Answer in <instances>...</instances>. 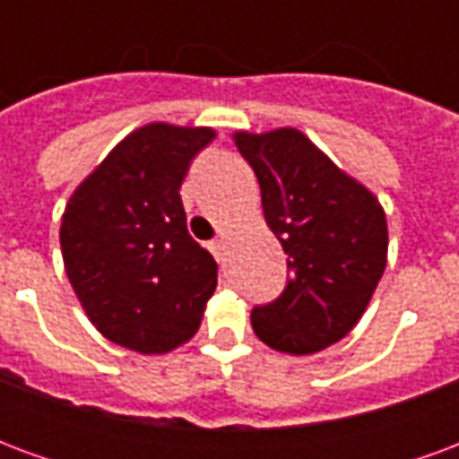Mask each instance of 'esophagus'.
<instances>
[{
	"mask_svg": "<svg viewBox=\"0 0 459 459\" xmlns=\"http://www.w3.org/2000/svg\"><path fill=\"white\" fill-rule=\"evenodd\" d=\"M209 250L213 253V258L219 260V263H223L226 255H229V246H226V240H213V243L209 246Z\"/></svg>",
	"mask_w": 459,
	"mask_h": 459,
	"instance_id": "obj_1",
	"label": "esophagus"
}]
</instances>
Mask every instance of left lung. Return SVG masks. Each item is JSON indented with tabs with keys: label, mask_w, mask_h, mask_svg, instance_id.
I'll return each instance as SVG.
<instances>
[{
	"label": "left lung",
	"mask_w": 459,
	"mask_h": 459,
	"mask_svg": "<svg viewBox=\"0 0 459 459\" xmlns=\"http://www.w3.org/2000/svg\"><path fill=\"white\" fill-rule=\"evenodd\" d=\"M233 140L258 177L265 223L292 270L282 295L253 309V332L282 354L322 351L356 327L384 275V206L295 127Z\"/></svg>",
	"instance_id": "1"
}]
</instances>
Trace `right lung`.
<instances>
[{
    "label": "right lung",
    "instance_id": "add662e5",
    "mask_svg": "<svg viewBox=\"0 0 459 459\" xmlns=\"http://www.w3.org/2000/svg\"><path fill=\"white\" fill-rule=\"evenodd\" d=\"M216 132L150 122L117 142L65 204V275L95 329L140 354H169L201 327L216 260L186 230L181 181Z\"/></svg>",
    "mask_w": 459,
    "mask_h": 459
}]
</instances>
